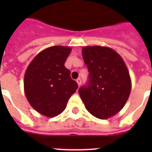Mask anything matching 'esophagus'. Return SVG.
<instances>
[{"instance_id": "obj_1", "label": "esophagus", "mask_w": 152, "mask_h": 152, "mask_svg": "<svg viewBox=\"0 0 152 152\" xmlns=\"http://www.w3.org/2000/svg\"><path fill=\"white\" fill-rule=\"evenodd\" d=\"M76 83H77L78 86L80 87V86L81 85V80H80V78L77 79V80H76Z\"/></svg>"}]
</instances>
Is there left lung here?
Listing matches in <instances>:
<instances>
[{"mask_svg":"<svg viewBox=\"0 0 152 152\" xmlns=\"http://www.w3.org/2000/svg\"><path fill=\"white\" fill-rule=\"evenodd\" d=\"M82 54L89 71V83L80 88L81 99L95 118H111L124 107L131 92L127 66L119 53L106 46H83Z\"/></svg>","mask_w":152,"mask_h":152,"instance_id":"1","label":"left lung"}]
</instances>
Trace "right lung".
Listing matches in <instances>:
<instances>
[{"mask_svg":"<svg viewBox=\"0 0 152 152\" xmlns=\"http://www.w3.org/2000/svg\"><path fill=\"white\" fill-rule=\"evenodd\" d=\"M71 51L69 46L48 47L34 57L25 72L23 86L27 101L38 113L48 118L61 113L78 88L64 66Z\"/></svg>","mask_w":152,"mask_h":152,"instance_id":"1","label":"right lung"}]
</instances>
